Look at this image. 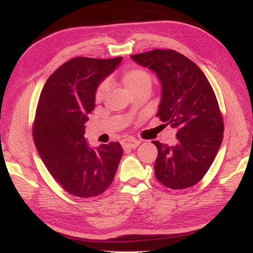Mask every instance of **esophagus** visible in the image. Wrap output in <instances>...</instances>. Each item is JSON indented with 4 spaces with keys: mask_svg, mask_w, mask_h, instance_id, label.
I'll return each instance as SVG.
<instances>
[{
    "mask_svg": "<svg viewBox=\"0 0 253 253\" xmlns=\"http://www.w3.org/2000/svg\"><path fill=\"white\" fill-rule=\"evenodd\" d=\"M121 144L124 149H135L139 147L140 141L138 140H131V139H124L121 141Z\"/></svg>",
    "mask_w": 253,
    "mask_h": 253,
    "instance_id": "34e87169",
    "label": "esophagus"
}]
</instances>
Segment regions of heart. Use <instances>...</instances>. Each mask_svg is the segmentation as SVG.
I'll return each instance as SVG.
<instances>
[{
  "label": "heart",
  "mask_w": 253,
  "mask_h": 253,
  "mask_svg": "<svg viewBox=\"0 0 253 253\" xmlns=\"http://www.w3.org/2000/svg\"><path fill=\"white\" fill-rule=\"evenodd\" d=\"M121 83L127 93H132L138 88L151 86V77L142 69H126L121 74ZM108 92V84L102 83L96 88L95 99L99 101L105 96Z\"/></svg>",
  "instance_id": "heart-1"
}]
</instances>
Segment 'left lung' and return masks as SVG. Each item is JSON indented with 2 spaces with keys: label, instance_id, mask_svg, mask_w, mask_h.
<instances>
[{
  "label": "left lung",
  "instance_id": "obj_1",
  "mask_svg": "<svg viewBox=\"0 0 253 253\" xmlns=\"http://www.w3.org/2000/svg\"><path fill=\"white\" fill-rule=\"evenodd\" d=\"M157 74L162 95L157 115L176 130L173 147L153 141L158 149L156 178L167 188H190L213 162L223 139V119L218 101L200 68L173 50L131 55Z\"/></svg>",
  "mask_w": 253,
  "mask_h": 253
}]
</instances>
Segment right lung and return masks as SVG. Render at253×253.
<instances>
[{
  "label": "right lung",
  "mask_w": 253,
  "mask_h": 253,
  "mask_svg": "<svg viewBox=\"0 0 253 253\" xmlns=\"http://www.w3.org/2000/svg\"><path fill=\"white\" fill-rule=\"evenodd\" d=\"M122 57H74L53 72L42 88L33 140L44 166L66 192L79 198L103 193L114 179L123 149L119 142L88 147L87 114L95 106L99 84Z\"/></svg>",
  "instance_id": "right-lung-1"
}]
</instances>
